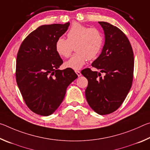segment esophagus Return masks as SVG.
Listing matches in <instances>:
<instances>
[{
	"mask_svg": "<svg viewBox=\"0 0 150 150\" xmlns=\"http://www.w3.org/2000/svg\"><path fill=\"white\" fill-rule=\"evenodd\" d=\"M75 73H76V74L77 75L78 77H80V76L81 75V72H80V71H75Z\"/></svg>",
	"mask_w": 150,
	"mask_h": 150,
	"instance_id": "esophagus-1",
	"label": "esophagus"
}]
</instances>
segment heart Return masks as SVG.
I'll return each instance as SVG.
<instances>
[{"label":"heart","instance_id":"obj_1","mask_svg":"<svg viewBox=\"0 0 150 150\" xmlns=\"http://www.w3.org/2000/svg\"><path fill=\"white\" fill-rule=\"evenodd\" d=\"M104 36L99 30L73 23L67 32V40L60 37L55 44L57 54L62 57H69L75 47V54L65 63L67 68L79 70L87 59L98 57L102 50Z\"/></svg>","mask_w":150,"mask_h":150}]
</instances>
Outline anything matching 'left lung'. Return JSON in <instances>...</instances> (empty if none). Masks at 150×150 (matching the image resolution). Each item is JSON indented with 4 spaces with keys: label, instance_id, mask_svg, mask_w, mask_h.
<instances>
[{
    "label": "left lung",
    "instance_id": "1",
    "mask_svg": "<svg viewBox=\"0 0 150 150\" xmlns=\"http://www.w3.org/2000/svg\"><path fill=\"white\" fill-rule=\"evenodd\" d=\"M105 35L102 52L92 63L100 72L89 68L81 71L88 80L86 99L91 108L100 115L110 114L120 107L132 85L134 53L122 31L105 22H98ZM101 72L105 75L101 76Z\"/></svg>",
    "mask_w": 150,
    "mask_h": 150
}]
</instances>
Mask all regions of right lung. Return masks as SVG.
Segmentation results:
<instances>
[{
  "mask_svg": "<svg viewBox=\"0 0 150 150\" xmlns=\"http://www.w3.org/2000/svg\"><path fill=\"white\" fill-rule=\"evenodd\" d=\"M69 22L42 25L28 35L16 57V79L22 97L37 115L49 116L59 107L66 90L77 75L70 68L59 70L63 60L55 44Z\"/></svg>",
  "mask_w": 150,
  "mask_h": 150,
  "instance_id": "obj_1",
  "label": "right lung"
}]
</instances>
